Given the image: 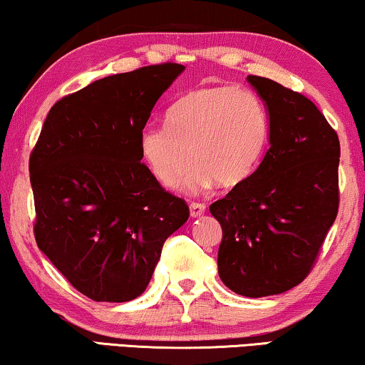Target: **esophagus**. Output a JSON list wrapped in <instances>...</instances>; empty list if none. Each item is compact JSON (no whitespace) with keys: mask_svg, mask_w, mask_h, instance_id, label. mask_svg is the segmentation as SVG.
Masks as SVG:
<instances>
[{"mask_svg":"<svg viewBox=\"0 0 365 365\" xmlns=\"http://www.w3.org/2000/svg\"><path fill=\"white\" fill-rule=\"evenodd\" d=\"M205 210H207V207H205L203 203H200V202L190 203V215H192L193 218L202 217V215L205 213Z\"/></svg>","mask_w":365,"mask_h":365,"instance_id":"1","label":"esophagus"}]
</instances>
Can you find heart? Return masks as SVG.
<instances>
[{
    "label": "heart",
    "mask_w": 365,
    "mask_h": 365,
    "mask_svg": "<svg viewBox=\"0 0 365 365\" xmlns=\"http://www.w3.org/2000/svg\"><path fill=\"white\" fill-rule=\"evenodd\" d=\"M268 110L255 92L233 86L190 91L168 112V124L143 127L138 147L153 175L170 185L193 163L180 187L190 192L243 185L269 142Z\"/></svg>",
    "instance_id": "1"
}]
</instances>
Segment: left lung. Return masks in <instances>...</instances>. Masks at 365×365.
<instances>
[{
  "label": "left lung",
  "instance_id": "8db88e82",
  "mask_svg": "<svg viewBox=\"0 0 365 365\" xmlns=\"http://www.w3.org/2000/svg\"><path fill=\"white\" fill-rule=\"evenodd\" d=\"M269 112V148L256 172L210 205L223 238L218 274L236 294H279L314 268L339 210L336 130L312 101L248 76Z\"/></svg>",
  "mask_w": 365,
  "mask_h": 365
}]
</instances>
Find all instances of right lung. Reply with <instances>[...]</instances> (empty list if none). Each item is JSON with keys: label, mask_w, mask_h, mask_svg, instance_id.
Listing matches in <instances>:
<instances>
[{"label": "right lung", "mask_w": 365, "mask_h": 365, "mask_svg": "<svg viewBox=\"0 0 365 365\" xmlns=\"http://www.w3.org/2000/svg\"><path fill=\"white\" fill-rule=\"evenodd\" d=\"M185 66L107 76L51 107L29 155L34 238L61 274L97 302L150 283L165 240L188 220L142 160L138 137Z\"/></svg>", "instance_id": "obj_1"}]
</instances>
